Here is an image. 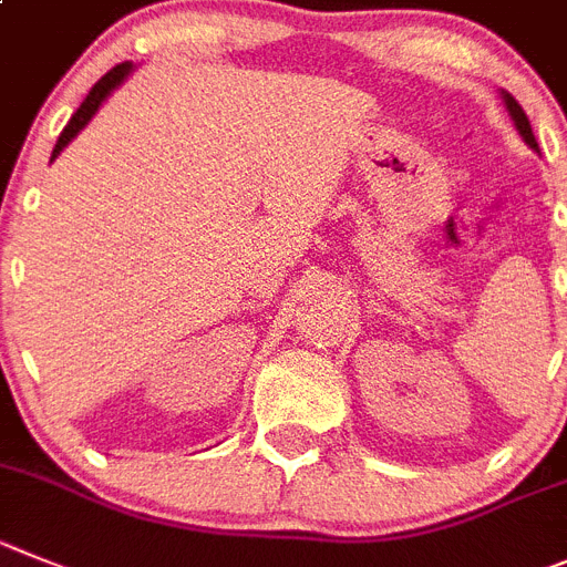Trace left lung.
Segmentation results:
<instances>
[{
  "instance_id": "8db88e82",
  "label": "left lung",
  "mask_w": 567,
  "mask_h": 567,
  "mask_svg": "<svg viewBox=\"0 0 567 567\" xmlns=\"http://www.w3.org/2000/svg\"><path fill=\"white\" fill-rule=\"evenodd\" d=\"M503 104H506V110H508V115H512L514 126H517L519 137H523L525 144L532 146V150H539V146H537V137H534V132H532V124H528V115H525L523 106H519L517 101H514V95L503 93Z\"/></svg>"
}]
</instances>
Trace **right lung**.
<instances>
[{"mask_svg": "<svg viewBox=\"0 0 567 567\" xmlns=\"http://www.w3.org/2000/svg\"><path fill=\"white\" fill-rule=\"evenodd\" d=\"M130 73H132V64H130V61H124V64H118V68H112L110 73L101 75V79L95 81V86H93V90H90V95H86V99L81 101V106H79V110H75V115L68 121L64 132H61L59 141H55L53 155H50V163H53L55 157L61 155V150H64V146H68L70 141H73V137L79 135V132L84 130V126L90 124V121H93V115H95V112H99V106L104 104L106 99H110L112 90H118V86L124 84V79Z\"/></svg>", "mask_w": 567, "mask_h": 567, "instance_id": "add662e5", "label": "right lung"}]
</instances>
